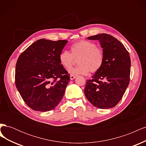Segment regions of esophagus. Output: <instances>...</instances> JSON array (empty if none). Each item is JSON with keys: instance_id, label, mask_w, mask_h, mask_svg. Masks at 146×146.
<instances>
[{"instance_id": "1", "label": "esophagus", "mask_w": 146, "mask_h": 146, "mask_svg": "<svg viewBox=\"0 0 146 146\" xmlns=\"http://www.w3.org/2000/svg\"><path fill=\"white\" fill-rule=\"evenodd\" d=\"M76 77V76H74V75H70V79L71 80H74V79Z\"/></svg>"}]
</instances>
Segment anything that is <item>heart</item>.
I'll use <instances>...</instances> for the list:
<instances>
[{
  "label": "heart",
  "instance_id": "heart-1",
  "mask_svg": "<svg viewBox=\"0 0 146 146\" xmlns=\"http://www.w3.org/2000/svg\"><path fill=\"white\" fill-rule=\"evenodd\" d=\"M70 53L68 50H63L59 55L60 64L66 69H69L78 59L79 65L76 68L69 70L72 75H88L90 70L92 73L98 72L104 63V52L98 47L95 42L82 40L74 43L70 47Z\"/></svg>",
  "mask_w": 146,
  "mask_h": 146
}]
</instances>
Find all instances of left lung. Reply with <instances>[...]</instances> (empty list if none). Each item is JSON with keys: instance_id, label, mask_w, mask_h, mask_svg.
<instances>
[{"instance_id": "left-lung-1", "label": "left lung", "mask_w": 146, "mask_h": 146, "mask_svg": "<svg viewBox=\"0 0 146 146\" xmlns=\"http://www.w3.org/2000/svg\"><path fill=\"white\" fill-rule=\"evenodd\" d=\"M88 39L99 41L105 58L102 68L92 79L87 80L85 95L97 108H113L121 100L130 82L129 53L120 41L108 34L100 33Z\"/></svg>"}]
</instances>
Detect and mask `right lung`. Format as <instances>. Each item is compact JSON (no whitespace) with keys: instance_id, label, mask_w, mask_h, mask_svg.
Segmentation results:
<instances>
[{"instance_id":"add662e5","label":"right lung","mask_w":146,"mask_h":146,"mask_svg":"<svg viewBox=\"0 0 146 146\" xmlns=\"http://www.w3.org/2000/svg\"><path fill=\"white\" fill-rule=\"evenodd\" d=\"M67 42L39 39L17 59L16 86L25 103L35 111H50L63 98L70 77L58 57Z\"/></svg>"}]
</instances>
